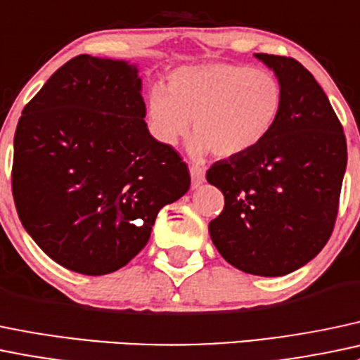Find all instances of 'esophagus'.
<instances>
[{"label": "esophagus", "instance_id": "obj_1", "mask_svg": "<svg viewBox=\"0 0 360 360\" xmlns=\"http://www.w3.org/2000/svg\"><path fill=\"white\" fill-rule=\"evenodd\" d=\"M190 172H191L193 188H198L200 184H203V181H205V169H203L202 165L193 164L190 167Z\"/></svg>", "mask_w": 360, "mask_h": 360}]
</instances>
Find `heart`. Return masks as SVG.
Here are the masks:
<instances>
[{"label":"heart","instance_id":"obj_1","mask_svg":"<svg viewBox=\"0 0 360 360\" xmlns=\"http://www.w3.org/2000/svg\"><path fill=\"white\" fill-rule=\"evenodd\" d=\"M283 110V88L269 70L240 63H203L170 72L167 91L148 94V122L155 138L174 145L190 131L195 153L212 150L229 158L257 148Z\"/></svg>","mask_w":360,"mask_h":360}]
</instances>
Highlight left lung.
Listing matches in <instances>:
<instances>
[{"instance_id": "8db88e82", "label": "left lung", "mask_w": 360, "mask_h": 360, "mask_svg": "<svg viewBox=\"0 0 360 360\" xmlns=\"http://www.w3.org/2000/svg\"><path fill=\"white\" fill-rule=\"evenodd\" d=\"M283 88V110L257 148L215 162L207 181L224 195L212 243L236 269L285 276L330 240L347 167V139L314 75L290 56L255 53Z\"/></svg>"}]
</instances>
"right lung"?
I'll use <instances>...</instances> for the list:
<instances>
[{
  "mask_svg": "<svg viewBox=\"0 0 360 360\" xmlns=\"http://www.w3.org/2000/svg\"><path fill=\"white\" fill-rule=\"evenodd\" d=\"M138 67L79 55L25 105L11 191L22 226L67 269L101 276L148 243L162 207L190 190L188 165L145 122Z\"/></svg>",
  "mask_w": 360,
  "mask_h": 360,
  "instance_id": "1",
  "label": "right lung"
}]
</instances>
